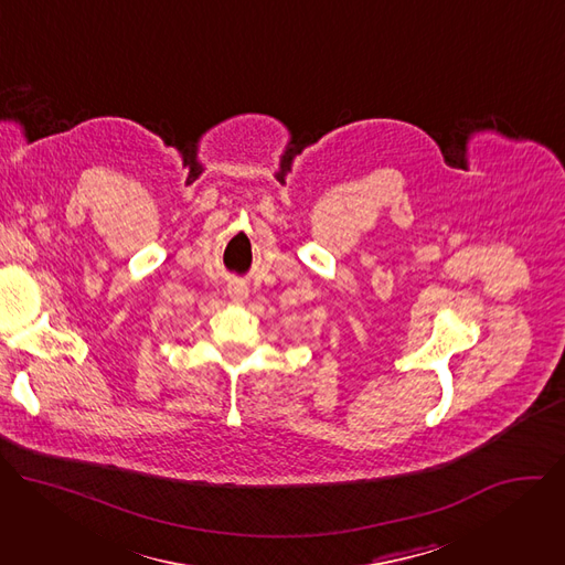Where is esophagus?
I'll list each match as a JSON object with an SVG mask.
<instances>
[{
	"label": "esophagus",
	"instance_id": "esophagus-1",
	"mask_svg": "<svg viewBox=\"0 0 565 565\" xmlns=\"http://www.w3.org/2000/svg\"><path fill=\"white\" fill-rule=\"evenodd\" d=\"M227 292H230V297H232V299H236V301H241V299H246V297H248V288H246L244 284H241V281L230 284Z\"/></svg>",
	"mask_w": 565,
	"mask_h": 565
}]
</instances>
